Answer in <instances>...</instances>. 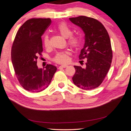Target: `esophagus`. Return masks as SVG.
<instances>
[{
    "label": "esophagus",
    "mask_w": 131,
    "mask_h": 131,
    "mask_svg": "<svg viewBox=\"0 0 131 131\" xmlns=\"http://www.w3.org/2000/svg\"><path fill=\"white\" fill-rule=\"evenodd\" d=\"M68 67V66L67 65H62V66H60L59 67H58V69H61V68H66V67Z\"/></svg>",
    "instance_id": "1"
}]
</instances>
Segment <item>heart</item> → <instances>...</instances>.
<instances>
[{
    "instance_id": "obj_1",
    "label": "heart",
    "mask_w": 131,
    "mask_h": 131,
    "mask_svg": "<svg viewBox=\"0 0 131 131\" xmlns=\"http://www.w3.org/2000/svg\"><path fill=\"white\" fill-rule=\"evenodd\" d=\"M56 29L63 37L68 38V43L73 48H77L80 45L81 39L77 35H72V31L65 23H61L57 26ZM43 43L45 47L50 46L49 36L46 34L43 39ZM68 51H61L57 52L53 58L54 62L59 64H65L69 61Z\"/></svg>"
}]
</instances>
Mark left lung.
Here are the masks:
<instances>
[{"label":"left lung","instance_id":"8db88e82","mask_svg":"<svg viewBox=\"0 0 131 131\" xmlns=\"http://www.w3.org/2000/svg\"><path fill=\"white\" fill-rule=\"evenodd\" d=\"M85 33V44L79 59H86V67L74 66L75 73L72 79L78 88L90 90L100 86L112 64L113 52L108 31L100 21L84 16L69 18Z\"/></svg>","mask_w":131,"mask_h":131}]
</instances>
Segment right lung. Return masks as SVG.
I'll return each mask as SVG.
<instances>
[{"mask_svg":"<svg viewBox=\"0 0 131 131\" xmlns=\"http://www.w3.org/2000/svg\"><path fill=\"white\" fill-rule=\"evenodd\" d=\"M51 23L50 18H33L26 21L16 35L11 49V61L20 85L30 92L46 89L57 68L47 64L38 68L37 59L43 51L41 36Z\"/></svg>","mask_w":131,"mask_h":131,"instance_id":"obj_1","label":"right lung"}]
</instances>
